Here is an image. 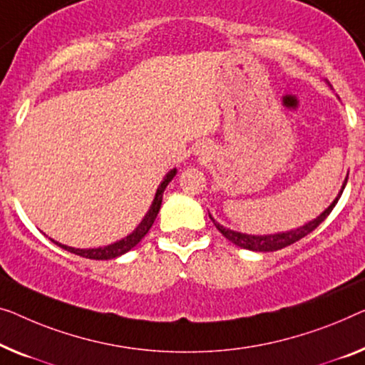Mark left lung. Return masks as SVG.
I'll return each mask as SVG.
<instances>
[{"instance_id":"1","label":"left lung","mask_w":365,"mask_h":365,"mask_svg":"<svg viewBox=\"0 0 365 365\" xmlns=\"http://www.w3.org/2000/svg\"><path fill=\"white\" fill-rule=\"evenodd\" d=\"M347 183V178L344 180V185H342L341 192L336 200L331 203V206L328 210H324V213L319 215L317 220L309 221L308 225H304L303 227H298L295 231H288V232H280V235H270V236H249V235H241V232H236V231H231V230H226V227H222L220 222H216L213 217H211V221H213V225L216 226V230L221 232L222 236H225L227 241H231L232 244H236V246L242 247V249H249V251H255V252H274V251H280V249H284L287 246H292L293 242L300 241L302 237L308 236L309 232L317 230V227L322 225V222L326 220V217L329 216L331 211L338 203V200L341 198L342 195V190H344Z\"/></svg>"}]
</instances>
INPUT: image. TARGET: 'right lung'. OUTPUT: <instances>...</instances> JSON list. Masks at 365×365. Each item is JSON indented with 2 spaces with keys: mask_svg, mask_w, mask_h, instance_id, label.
I'll list each match as a JSON object with an SVG mask.
<instances>
[{
  "mask_svg": "<svg viewBox=\"0 0 365 365\" xmlns=\"http://www.w3.org/2000/svg\"><path fill=\"white\" fill-rule=\"evenodd\" d=\"M177 170L173 168L167 173V177L164 178V182L159 185V188H157V193H155V198L152 201V206L149 210V213L145 215V217L143 220V222L135 227V231L133 235H129L128 237L121 239V241L111 244V246H106V247H98V249H73V247H68V246H63V244H58L56 242L57 246H61L65 251L72 252L75 255H80V257H85V259H93V260H108V259H114V257H119V255H123L124 252H128L133 249L135 244H138L140 239H143L145 235H148V231L150 230V226L154 225L157 213H159L160 210V205H162V195H164V190L168 185V182L172 180L173 177H175Z\"/></svg>",
  "mask_w": 365,
  "mask_h": 365,
  "instance_id": "obj_1",
  "label": "right lung"
}]
</instances>
